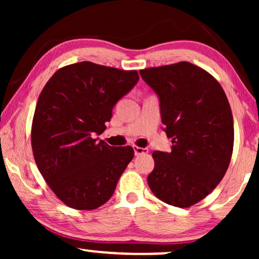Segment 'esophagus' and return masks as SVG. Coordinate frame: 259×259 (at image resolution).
<instances>
[{"label": "esophagus", "mask_w": 259, "mask_h": 259, "mask_svg": "<svg viewBox=\"0 0 259 259\" xmlns=\"http://www.w3.org/2000/svg\"><path fill=\"white\" fill-rule=\"evenodd\" d=\"M133 150H134V154H136V155L145 154V153H147V152H148V148L138 147V146H133Z\"/></svg>", "instance_id": "34e87169"}]
</instances>
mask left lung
<instances>
[{
  "mask_svg": "<svg viewBox=\"0 0 259 259\" xmlns=\"http://www.w3.org/2000/svg\"><path fill=\"white\" fill-rule=\"evenodd\" d=\"M157 94L161 122L172 139L169 152H153L147 177L155 197L189 207L212 192L229 167L233 150V118L217 80L190 62L140 70Z\"/></svg>",
  "mask_w": 259,
  "mask_h": 259,
  "instance_id": "8db88e82",
  "label": "left lung"
}]
</instances>
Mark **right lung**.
<instances>
[{"instance_id":"add662e5","label":"right lung","mask_w":259,"mask_h":259,"mask_svg":"<svg viewBox=\"0 0 259 259\" xmlns=\"http://www.w3.org/2000/svg\"><path fill=\"white\" fill-rule=\"evenodd\" d=\"M138 81L137 70L83 61L59 69L42 90L31 147L38 171L67 206L94 210L114 193L134 151L109 146L95 137Z\"/></svg>"}]
</instances>
